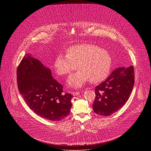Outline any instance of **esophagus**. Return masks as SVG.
Masks as SVG:
<instances>
[{"label": "esophagus", "mask_w": 151, "mask_h": 151, "mask_svg": "<svg viewBox=\"0 0 151 151\" xmlns=\"http://www.w3.org/2000/svg\"><path fill=\"white\" fill-rule=\"evenodd\" d=\"M80 94V92H73V93H72V95H73V96H77V95H79Z\"/></svg>", "instance_id": "34e87169"}]
</instances>
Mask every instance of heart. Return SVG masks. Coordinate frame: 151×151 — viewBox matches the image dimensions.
<instances>
[{"mask_svg": "<svg viewBox=\"0 0 151 151\" xmlns=\"http://www.w3.org/2000/svg\"><path fill=\"white\" fill-rule=\"evenodd\" d=\"M111 65V59L108 51L90 44H79L69 47L67 55L58 56L54 63L56 73L67 76L77 68L78 71L71 75L67 86L76 89L83 86L89 80L99 83L108 76Z\"/></svg>", "mask_w": 151, "mask_h": 151, "instance_id": "heart-1", "label": "heart"}]
</instances>
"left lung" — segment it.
Returning <instances> with one entry per match:
<instances>
[{
    "label": "left lung",
    "mask_w": 151,
    "mask_h": 151,
    "mask_svg": "<svg viewBox=\"0 0 151 151\" xmlns=\"http://www.w3.org/2000/svg\"><path fill=\"white\" fill-rule=\"evenodd\" d=\"M134 85L132 65L114 70L108 78L95 87V99L92 105L94 113L109 116L127 102Z\"/></svg>",
    "instance_id": "obj_1"
}]
</instances>
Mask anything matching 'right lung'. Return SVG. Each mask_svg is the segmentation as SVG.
Returning a JSON list of instances; mask_svg holds the SVG:
<instances>
[{"label":"right lung","instance_id":"right-lung-1","mask_svg":"<svg viewBox=\"0 0 151 151\" xmlns=\"http://www.w3.org/2000/svg\"><path fill=\"white\" fill-rule=\"evenodd\" d=\"M20 93L25 103L37 115L50 121L66 118L72 106L71 93H65L63 86L52 76L50 68L26 54L17 70Z\"/></svg>","mask_w":151,"mask_h":151}]
</instances>
